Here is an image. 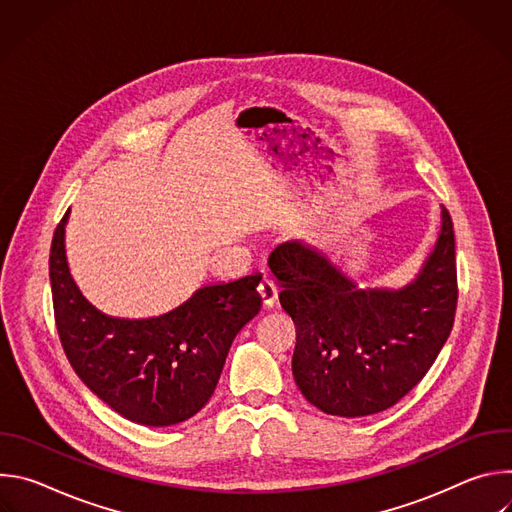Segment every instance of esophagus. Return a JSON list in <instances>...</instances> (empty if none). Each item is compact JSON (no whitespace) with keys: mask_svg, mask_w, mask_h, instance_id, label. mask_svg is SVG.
I'll return each instance as SVG.
<instances>
[{"mask_svg":"<svg viewBox=\"0 0 512 512\" xmlns=\"http://www.w3.org/2000/svg\"><path fill=\"white\" fill-rule=\"evenodd\" d=\"M259 298L265 308H273L277 304V285L271 279H263L259 285Z\"/></svg>","mask_w":512,"mask_h":512,"instance_id":"1","label":"esophagus"}]
</instances>
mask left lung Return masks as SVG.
Returning <instances> with one entry per match:
<instances>
[{
	"label": "left lung",
	"mask_w": 512,
	"mask_h": 512,
	"mask_svg": "<svg viewBox=\"0 0 512 512\" xmlns=\"http://www.w3.org/2000/svg\"><path fill=\"white\" fill-rule=\"evenodd\" d=\"M437 239L411 281L362 287L302 241L279 243L269 269L296 324L291 371L320 411L364 417L389 409L429 371L456 314L454 227L442 206Z\"/></svg>",
	"instance_id": "8db88e82"
}]
</instances>
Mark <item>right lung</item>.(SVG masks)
Segmentation results:
<instances>
[{
  "instance_id": "right-lung-1",
  "label": "right lung",
  "mask_w": 512,
  "mask_h": 512,
  "mask_svg": "<svg viewBox=\"0 0 512 512\" xmlns=\"http://www.w3.org/2000/svg\"><path fill=\"white\" fill-rule=\"evenodd\" d=\"M50 247V285L62 348L81 381L121 417L168 427L196 415L221 379L235 336L261 310V273L208 283L174 310L117 318L97 310L70 275L64 233Z\"/></svg>"
}]
</instances>
